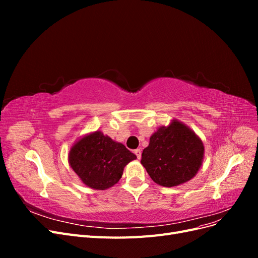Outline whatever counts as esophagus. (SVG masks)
Listing matches in <instances>:
<instances>
[{
  "mask_svg": "<svg viewBox=\"0 0 258 258\" xmlns=\"http://www.w3.org/2000/svg\"><path fill=\"white\" fill-rule=\"evenodd\" d=\"M135 154L137 155L138 159H141V156H142V152H141V150H136V151H135Z\"/></svg>",
  "mask_w": 258,
  "mask_h": 258,
  "instance_id": "1",
  "label": "esophagus"
}]
</instances>
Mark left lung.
Here are the masks:
<instances>
[{
    "label": "left lung",
    "instance_id": "8db88e82",
    "mask_svg": "<svg viewBox=\"0 0 258 258\" xmlns=\"http://www.w3.org/2000/svg\"><path fill=\"white\" fill-rule=\"evenodd\" d=\"M204 157L201 139L184 122L172 119L151 136L141 163L156 184L173 187L196 176Z\"/></svg>",
    "mask_w": 258,
    "mask_h": 258
}]
</instances>
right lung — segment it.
<instances>
[{"label": "right lung", "mask_w": 258, "mask_h": 258, "mask_svg": "<svg viewBox=\"0 0 258 258\" xmlns=\"http://www.w3.org/2000/svg\"><path fill=\"white\" fill-rule=\"evenodd\" d=\"M137 156L123 144L97 130L81 137L70 148L69 165L81 181L96 190L118 183L123 169Z\"/></svg>", "instance_id": "right-lung-1"}]
</instances>
